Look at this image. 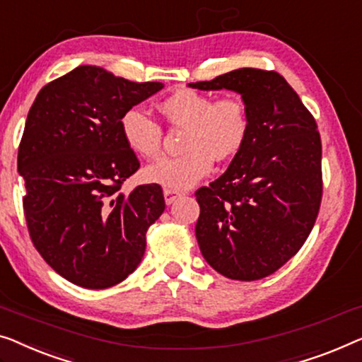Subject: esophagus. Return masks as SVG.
Segmentation results:
<instances>
[{
    "mask_svg": "<svg viewBox=\"0 0 362 362\" xmlns=\"http://www.w3.org/2000/svg\"><path fill=\"white\" fill-rule=\"evenodd\" d=\"M163 194H165V202L168 204V206H170V204L175 202L177 197L182 196V192H180V191H173V189H165Z\"/></svg>",
    "mask_w": 362,
    "mask_h": 362,
    "instance_id": "1",
    "label": "esophagus"
}]
</instances>
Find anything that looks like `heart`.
<instances>
[{"mask_svg":"<svg viewBox=\"0 0 362 362\" xmlns=\"http://www.w3.org/2000/svg\"><path fill=\"white\" fill-rule=\"evenodd\" d=\"M161 112L173 125L186 127L181 155L160 158L145 170L150 182L181 191L207 175L217 161L232 160L243 148L250 132V114L243 99L214 98L207 93L182 88L160 103ZM125 144L142 158H156L161 151L163 129L145 109L134 106L120 117Z\"/></svg>","mask_w":362,"mask_h":362,"instance_id":"heart-1","label":"heart"}]
</instances>
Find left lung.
Listing matches in <instances>:
<instances>
[{
	"label": "left lung",
	"instance_id": "1",
	"mask_svg": "<svg viewBox=\"0 0 362 362\" xmlns=\"http://www.w3.org/2000/svg\"><path fill=\"white\" fill-rule=\"evenodd\" d=\"M202 91L242 94L250 132L222 176L196 191V238L204 259L228 279L256 281L294 256L322 202V140L315 119L276 71L240 68Z\"/></svg>",
	"mask_w": 362,
	"mask_h": 362
}]
</instances>
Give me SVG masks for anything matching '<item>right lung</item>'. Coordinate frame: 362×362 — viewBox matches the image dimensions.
Here are the masks:
<instances>
[{"instance_id": "right-lung-1", "label": "right lung", "mask_w": 362, "mask_h": 362, "mask_svg": "<svg viewBox=\"0 0 362 362\" xmlns=\"http://www.w3.org/2000/svg\"><path fill=\"white\" fill-rule=\"evenodd\" d=\"M161 88L81 65L42 88L29 109L18 151L25 222L45 263L73 284L112 287L144 258L165 197L158 185L120 192L140 168L120 117Z\"/></svg>"}]
</instances>
